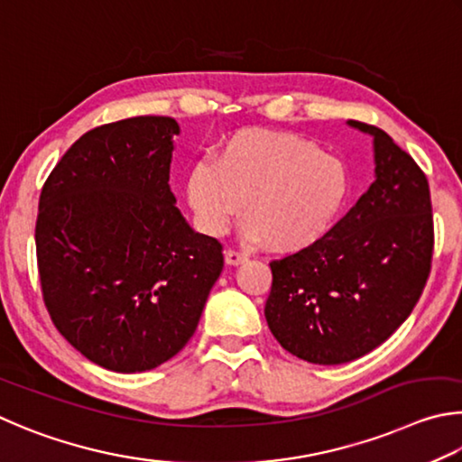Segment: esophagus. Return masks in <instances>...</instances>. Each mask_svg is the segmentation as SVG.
Wrapping results in <instances>:
<instances>
[{
  "mask_svg": "<svg viewBox=\"0 0 462 462\" xmlns=\"http://www.w3.org/2000/svg\"><path fill=\"white\" fill-rule=\"evenodd\" d=\"M225 262L229 263V265H239V263L247 262V255L237 252V249H226V252H225Z\"/></svg>",
  "mask_w": 462,
  "mask_h": 462,
  "instance_id": "esophagus-1",
  "label": "esophagus"
}]
</instances>
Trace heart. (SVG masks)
Wrapping results in <instances>:
<instances>
[{
    "mask_svg": "<svg viewBox=\"0 0 462 462\" xmlns=\"http://www.w3.org/2000/svg\"><path fill=\"white\" fill-rule=\"evenodd\" d=\"M343 158L310 137L276 129H241L215 160L194 164L186 184L197 221L221 236L244 208L252 237L272 252H298L333 229L351 197Z\"/></svg>",
    "mask_w": 462,
    "mask_h": 462,
    "instance_id": "b5f03b06",
    "label": "heart"
}]
</instances>
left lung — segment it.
I'll use <instances>...</instances> for the list:
<instances>
[{
	"label": "left lung",
	"instance_id": "left-lung-1",
	"mask_svg": "<svg viewBox=\"0 0 462 462\" xmlns=\"http://www.w3.org/2000/svg\"><path fill=\"white\" fill-rule=\"evenodd\" d=\"M374 135L375 182L325 237L270 262L265 320L288 353L338 365L374 351L410 317L432 268L430 186L383 129Z\"/></svg>",
	"mask_w": 462,
	"mask_h": 462
}]
</instances>
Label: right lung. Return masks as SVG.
<instances>
[{"instance_id": "right-lung-1", "label": "right lung", "mask_w": 462, "mask_h": 462, "mask_svg": "<svg viewBox=\"0 0 462 462\" xmlns=\"http://www.w3.org/2000/svg\"><path fill=\"white\" fill-rule=\"evenodd\" d=\"M172 117L95 127L70 145L40 192L36 255L54 327L117 374L172 359L197 330L221 276L223 245L200 236L170 190Z\"/></svg>"}]
</instances>
